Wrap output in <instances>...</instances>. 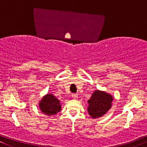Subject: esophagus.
Instances as JSON below:
<instances>
[{
  "instance_id": "1",
  "label": "esophagus",
  "mask_w": 147,
  "mask_h": 147,
  "mask_svg": "<svg viewBox=\"0 0 147 147\" xmlns=\"http://www.w3.org/2000/svg\"><path fill=\"white\" fill-rule=\"evenodd\" d=\"M72 98L74 99H77L78 98V95L77 93H72Z\"/></svg>"
}]
</instances>
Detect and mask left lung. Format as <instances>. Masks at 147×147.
Segmentation results:
<instances>
[{"instance_id":"8db88e82","label":"left lung","mask_w":147,"mask_h":147,"mask_svg":"<svg viewBox=\"0 0 147 147\" xmlns=\"http://www.w3.org/2000/svg\"><path fill=\"white\" fill-rule=\"evenodd\" d=\"M113 98L105 92L95 90L88 100V113L92 118L102 116L111 107Z\"/></svg>"}]
</instances>
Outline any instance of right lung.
I'll return each instance as SVG.
<instances>
[{
    "instance_id": "right-lung-1",
    "label": "right lung",
    "mask_w": 147,
    "mask_h": 147,
    "mask_svg": "<svg viewBox=\"0 0 147 147\" xmlns=\"http://www.w3.org/2000/svg\"><path fill=\"white\" fill-rule=\"evenodd\" d=\"M39 107L41 111L45 114L52 115V116L57 114V112L60 111L61 109L59 100L50 94L44 97L39 103Z\"/></svg>"
}]
</instances>
